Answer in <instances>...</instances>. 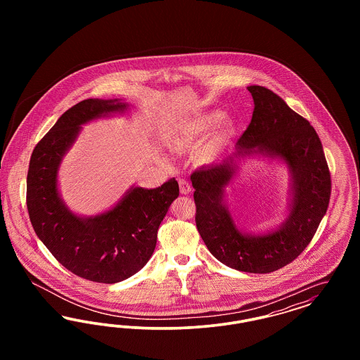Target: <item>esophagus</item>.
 Wrapping results in <instances>:
<instances>
[{"mask_svg":"<svg viewBox=\"0 0 360 360\" xmlns=\"http://www.w3.org/2000/svg\"><path fill=\"white\" fill-rule=\"evenodd\" d=\"M179 188H181L182 194H188L191 191V185L186 179H179Z\"/></svg>","mask_w":360,"mask_h":360,"instance_id":"1","label":"esophagus"}]
</instances>
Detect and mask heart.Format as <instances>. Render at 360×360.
<instances>
[{"mask_svg":"<svg viewBox=\"0 0 360 360\" xmlns=\"http://www.w3.org/2000/svg\"><path fill=\"white\" fill-rule=\"evenodd\" d=\"M221 119H223V112H220V110L206 112L188 125L186 134H185L186 139L197 140V139L205 136L206 134H209ZM233 132H235V128H233L232 121H221V124L213 130L209 136L205 147L206 155L214 156V155L220 154L224 148L229 144L231 139L233 136Z\"/></svg>","mask_w":360,"mask_h":360,"instance_id":"1","label":"heart"}]
</instances>
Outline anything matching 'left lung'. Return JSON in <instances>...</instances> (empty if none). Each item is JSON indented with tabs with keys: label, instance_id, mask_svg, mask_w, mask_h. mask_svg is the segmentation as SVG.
<instances>
[{
	"label": "left lung",
	"instance_id": "8db88e82",
	"mask_svg": "<svg viewBox=\"0 0 360 360\" xmlns=\"http://www.w3.org/2000/svg\"><path fill=\"white\" fill-rule=\"evenodd\" d=\"M254 100L252 119L235 153L202 166L190 179L197 207V229L210 254L244 273H273L298 257L313 239L330 198V174L320 137L308 120L263 86L247 87ZM248 155L282 160L291 172V201L283 224L264 234L241 231L224 200L226 188Z\"/></svg>",
	"mask_w": 360,
	"mask_h": 360
}]
</instances>
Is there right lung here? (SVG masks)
<instances>
[{
    "label": "right lung",
    "mask_w": 360,
    "mask_h": 360,
    "mask_svg": "<svg viewBox=\"0 0 360 360\" xmlns=\"http://www.w3.org/2000/svg\"><path fill=\"white\" fill-rule=\"evenodd\" d=\"M120 98H89L66 110L34 147L27 176V207L37 238L72 274L116 283L141 270L154 254L156 235L179 195L175 178L156 188L132 186L96 216L71 212L58 188V172L82 125L124 113Z\"/></svg>",
    "instance_id": "1"
}]
</instances>
